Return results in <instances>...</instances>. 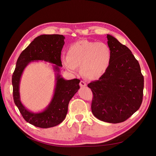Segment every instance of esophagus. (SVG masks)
<instances>
[{
  "instance_id": "1",
  "label": "esophagus",
  "mask_w": 156,
  "mask_h": 156,
  "mask_svg": "<svg viewBox=\"0 0 156 156\" xmlns=\"http://www.w3.org/2000/svg\"><path fill=\"white\" fill-rule=\"evenodd\" d=\"M80 86L81 87H87V83L83 81H81L80 83Z\"/></svg>"
}]
</instances>
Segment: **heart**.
Listing matches in <instances>:
<instances>
[{"mask_svg":"<svg viewBox=\"0 0 156 156\" xmlns=\"http://www.w3.org/2000/svg\"><path fill=\"white\" fill-rule=\"evenodd\" d=\"M111 59L109 47L103 42L86 39L78 40L71 44L68 54H62L60 60L64 67L73 73L81 66L83 76L91 80L101 78L108 70Z\"/></svg>","mask_w":156,"mask_h":156,"instance_id":"obj_1","label":"heart"}]
</instances>
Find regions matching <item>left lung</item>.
<instances>
[{"instance_id": "1", "label": "left lung", "mask_w": 156, "mask_h": 156, "mask_svg": "<svg viewBox=\"0 0 156 156\" xmlns=\"http://www.w3.org/2000/svg\"><path fill=\"white\" fill-rule=\"evenodd\" d=\"M111 52L109 66L98 80L88 84L93 93L91 111L102 121L122 122L131 116L143 101L144 76L131 51L107 34Z\"/></svg>"}]
</instances>
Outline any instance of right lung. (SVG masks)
Returning a JSON list of instances; mask_svg holds the SVG:
<instances>
[{
	"instance_id": "obj_1",
	"label": "right lung",
	"mask_w": 156,
	"mask_h": 156,
	"mask_svg": "<svg viewBox=\"0 0 156 156\" xmlns=\"http://www.w3.org/2000/svg\"><path fill=\"white\" fill-rule=\"evenodd\" d=\"M62 35H41L36 37L20 55L12 75L13 101L24 119L41 128H49L60 124L65 118L68 104L80 89L78 79L65 80L60 73L61 51L65 44ZM44 61L55 64V86L53 97L43 111L34 113L21 103L20 95V79L25 68L33 61Z\"/></svg>"
}]
</instances>
